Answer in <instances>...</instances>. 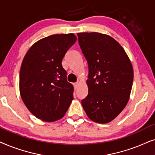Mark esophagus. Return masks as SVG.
Masks as SVG:
<instances>
[{"instance_id": "1", "label": "esophagus", "mask_w": 155, "mask_h": 155, "mask_svg": "<svg viewBox=\"0 0 155 155\" xmlns=\"http://www.w3.org/2000/svg\"><path fill=\"white\" fill-rule=\"evenodd\" d=\"M74 88H75V89H77V88H79V82H76V83L74 84Z\"/></svg>"}]
</instances>
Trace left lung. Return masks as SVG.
Segmentation results:
<instances>
[{
	"label": "left lung",
	"mask_w": 155,
	"mask_h": 155,
	"mask_svg": "<svg viewBox=\"0 0 155 155\" xmlns=\"http://www.w3.org/2000/svg\"><path fill=\"white\" fill-rule=\"evenodd\" d=\"M77 35L88 65V94L82 100V106L91 120L108 123L128 102L133 66L124 49L112 37L98 32H80Z\"/></svg>",
	"instance_id": "left-lung-1"
}]
</instances>
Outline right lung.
Listing matches in <instances>:
<instances>
[{"label": "right lung", "instance_id": "1", "mask_svg": "<svg viewBox=\"0 0 155 155\" xmlns=\"http://www.w3.org/2000/svg\"><path fill=\"white\" fill-rule=\"evenodd\" d=\"M73 33L48 36L33 44L22 60L20 93L25 105L45 122L62 118L74 99L61 61L76 42Z\"/></svg>", "mask_w": 155, "mask_h": 155}]
</instances>
